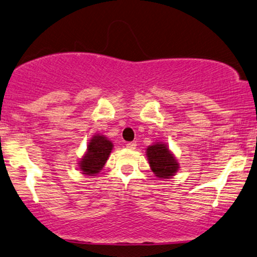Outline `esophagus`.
<instances>
[{"mask_svg":"<svg viewBox=\"0 0 257 257\" xmlns=\"http://www.w3.org/2000/svg\"><path fill=\"white\" fill-rule=\"evenodd\" d=\"M126 148L129 149H135L136 148V142H128V144L125 145Z\"/></svg>","mask_w":257,"mask_h":257,"instance_id":"34e87169","label":"esophagus"}]
</instances>
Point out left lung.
I'll return each mask as SVG.
<instances>
[{
    "label": "left lung",
    "instance_id": "1",
    "mask_svg": "<svg viewBox=\"0 0 257 257\" xmlns=\"http://www.w3.org/2000/svg\"><path fill=\"white\" fill-rule=\"evenodd\" d=\"M149 166L159 178L170 179L177 173L179 164L165 144H154L147 148Z\"/></svg>",
    "mask_w": 257,
    "mask_h": 257
}]
</instances>
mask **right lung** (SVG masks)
<instances>
[{
	"mask_svg": "<svg viewBox=\"0 0 257 257\" xmlns=\"http://www.w3.org/2000/svg\"><path fill=\"white\" fill-rule=\"evenodd\" d=\"M112 151V142L105 136L96 135L91 139L87 145V151L82 160L79 161V168L84 174L92 175L98 173L108 160Z\"/></svg>",
	"mask_w": 257,
	"mask_h": 257,
	"instance_id": "obj_1",
	"label": "right lung"
}]
</instances>
